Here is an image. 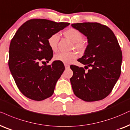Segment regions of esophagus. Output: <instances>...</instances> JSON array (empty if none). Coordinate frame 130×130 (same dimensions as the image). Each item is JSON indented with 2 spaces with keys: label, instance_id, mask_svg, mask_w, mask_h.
<instances>
[{
  "label": "esophagus",
  "instance_id": "esophagus-1",
  "mask_svg": "<svg viewBox=\"0 0 130 130\" xmlns=\"http://www.w3.org/2000/svg\"><path fill=\"white\" fill-rule=\"evenodd\" d=\"M64 65H65V68H70V65H68V64H67V63H64Z\"/></svg>",
  "mask_w": 130,
  "mask_h": 130
}]
</instances>
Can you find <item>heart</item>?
<instances>
[{"label": "heart", "mask_w": 130, "mask_h": 130, "mask_svg": "<svg viewBox=\"0 0 130 130\" xmlns=\"http://www.w3.org/2000/svg\"><path fill=\"white\" fill-rule=\"evenodd\" d=\"M65 37L70 39L74 42V47L79 52H84L87 48V42L83 39V35L81 31L78 29L71 28L67 29L63 32ZM60 37L58 34H53L51 35L47 39V43L51 50L53 52H56L58 48V42L59 41ZM77 53L74 52L65 53L60 52L55 56V59L63 63H69L73 62L77 59Z\"/></svg>", "instance_id": "1"}]
</instances>
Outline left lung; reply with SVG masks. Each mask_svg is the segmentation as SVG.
I'll list each match as a JSON object with an SVG mask.
<instances>
[{"label":"left lung","mask_w":130,"mask_h":130,"mask_svg":"<svg viewBox=\"0 0 130 130\" xmlns=\"http://www.w3.org/2000/svg\"><path fill=\"white\" fill-rule=\"evenodd\" d=\"M86 36L88 45L78 61L83 67L71 65L70 78L74 93L91 102L104 99L112 91L121 73L122 51L118 39L109 27L99 23L72 24ZM90 68L86 71L85 69Z\"/></svg>","instance_id":"left-lung-1"}]
</instances>
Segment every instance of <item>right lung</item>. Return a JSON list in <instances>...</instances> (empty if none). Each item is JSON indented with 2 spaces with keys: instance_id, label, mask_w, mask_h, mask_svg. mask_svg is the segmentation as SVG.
<instances>
[{
  "instance_id": "obj_1",
  "label": "right lung",
  "mask_w": 130,
  "mask_h": 130,
  "mask_svg": "<svg viewBox=\"0 0 130 130\" xmlns=\"http://www.w3.org/2000/svg\"><path fill=\"white\" fill-rule=\"evenodd\" d=\"M70 23L34 19L19 27L9 45L8 65L16 85L24 96L42 101L53 94L56 82L65 70L62 62L40 67L53 56L47 43L51 35Z\"/></svg>"
}]
</instances>
